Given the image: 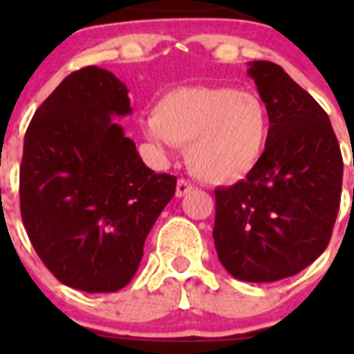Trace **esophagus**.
Returning a JSON list of instances; mask_svg holds the SVG:
<instances>
[{
	"instance_id": "esophagus-1",
	"label": "esophagus",
	"mask_w": 354,
	"mask_h": 354,
	"mask_svg": "<svg viewBox=\"0 0 354 354\" xmlns=\"http://www.w3.org/2000/svg\"><path fill=\"white\" fill-rule=\"evenodd\" d=\"M194 190V185L190 183L188 180H178V185H176V197H185L187 194H190V192Z\"/></svg>"
}]
</instances>
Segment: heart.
<instances>
[{
	"label": "heart",
	"instance_id": "heart-1",
	"mask_svg": "<svg viewBox=\"0 0 354 354\" xmlns=\"http://www.w3.org/2000/svg\"><path fill=\"white\" fill-rule=\"evenodd\" d=\"M145 133L159 145H188L192 173L210 185L248 176L266 152L270 120L260 95L227 85H194L156 102Z\"/></svg>",
	"mask_w": 354,
	"mask_h": 354
}]
</instances>
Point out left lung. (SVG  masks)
<instances>
[{
    "mask_svg": "<svg viewBox=\"0 0 354 354\" xmlns=\"http://www.w3.org/2000/svg\"><path fill=\"white\" fill-rule=\"evenodd\" d=\"M270 135L255 169L216 190L214 243L248 283L295 276L322 255L339 212L342 156L327 113L279 65L250 63Z\"/></svg>",
    "mask_w": 354,
    "mask_h": 354,
    "instance_id": "8db88e82",
    "label": "left lung"
}]
</instances>
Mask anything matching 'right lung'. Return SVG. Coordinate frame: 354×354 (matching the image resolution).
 <instances>
[{"label": "right lung", "instance_id": "obj_1", "mask_svg": "<svg viewBox=\"0 0 354 354\" xmlns=\"http://www.w3.org/2000/svg\"><path fill=\"white\" fill-rule=\"evenodd\" d=\"M131 113L113 73L85 66L39 106L25 131L20 212L53 276L87 292L124 288L149 231L176 192L154 173L113 118Z\"/></svg>", "mask_w": 354, "mask_h": 354}]
</instances>
